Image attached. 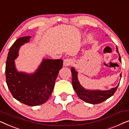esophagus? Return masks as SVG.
<instances>
[{"instance_id":"1","label":"esophagus","mask_w":129,"mask_h":129,"mask_svg":"<svg viewBox=\"0 0 129 129\" xmlns=\"http://www.w3.org/2000/svg\"><path fill=\"white\" fill-rule=\"evenodd\" d=\"M72 63V61L70 59H66L64 60V61H63V66L66 67L70 66Z\"/></svg>"}]
</instances>
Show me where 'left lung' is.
Listing matches in <instances>:
<instances>
[{
	"mask_svg": "<svg viewBox=\"0 0 129 129\" xmlns=\"http://www.w3.org/2000/svg\"><path fill=\"white\" fill-rule=\"evenodd\" d=\"M116 52L119 54V60L121 62L120 56L117 46H116ZM71 72L72 75V86L73 89L76 92L77 96L80 99L83 100L86 103L96 105L102 103L107 99L110 98L114 94L117 90L119 83L116 87L112 88L107 90H89L84 88L81 85L79 82L77 75L78 72L75 70L74 68H71ZM120 77H121V73L120 75Z\"/></svg>",
	"mask_w": 129,
	"mask_h": 129,
	"instance_id": "left-lung-1",
	"label": "left lung"
}]
</instances>
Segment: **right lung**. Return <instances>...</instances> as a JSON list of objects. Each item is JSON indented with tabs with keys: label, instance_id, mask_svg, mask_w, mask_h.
Segmentation results:
<instances>
[{
	"label": "right lung",
	"instance_id": "right-lung-1",
	"mask_svg": "<svg viewBox=\"0 0 129 129\" xmlns=\"http://www.w3.org/2000/svg\"><path fill=\"white\" fill-rule=\"evenodd\" d=\"M31 36H24L15 41L9 49L6 60V83L13 98L29 106L45 103L53 90L59 70L63 67L61 59L43 58L32 73L19 72L15 60L18 57L20 47L29 42Z\"/></svg>",
	"mask_w": 129,
	"mask_h": 129
}]
</instances>
